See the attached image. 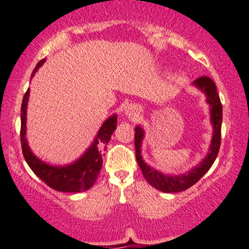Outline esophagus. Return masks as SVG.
<instances>
[{
    "label": "esophagus",
    "instance_id": "1",
    "mask_svg": "<svg viewBox=\"0 0 249 249\" xmlns=\"http://www.w3.org/2000/svg\"><path fill=\"white\" fill-rule=\"evenodd\" d=\"M125 112H126L128 117H137L138 114H139V112H138V109L133 106H128L127 108L125 109Z\"/></svg>",
    "mask_w": 249,
    "mask_h": 249
}]
</instances>
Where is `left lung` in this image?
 I'll use <instances>...</instances> for the list:
<instances>
[{
    "instance_id": "left-lung-1",
    "label": "left lung",
    "mask_w": 249,
    "mask_h": 249,
    "mask_svg": "<svg viewBox=\"0 0 249 249\" xmlns=\"http://www.w3.org/2000/svg\"><path fill=\"white\" fill-rule=\"evenodd\" d=\"M199 89L206 94L207 102L210 106V119L213 127V139L210 143L208 155L204 157L202 162L199 165L195 166L191 170L188 174L180 176H168L161 174L157 170L150 168L143 162L142 156H141V141L143 139V130L142 127L135 126L134 131V146H135V157L139 164L142 175L148 184L152 185L156 190L164 192V193H177L187 190L193 186L195 182H197L204 175L208 172L212 165L215 162L217 155L219 152V146H221V127L223 119V108L221 100H219L218 93H217L216 85L209 77H200L193 83Z\"/></svg>"
}]
</instances>
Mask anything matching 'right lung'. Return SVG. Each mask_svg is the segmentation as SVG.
<instances>
[{
    "mask_svg": "<svg viewBox=\"0 0 249 249\" xmlns=\"http://www.w3.org/2000/svg\"><path fill=\"white\" fill-rule=\"evenodd\" d=\"M46 59H41L34 69L32 77L36 74L41 65ZM30 95V88L25 93L21 102V125H20V142L21 150L25 161L32 171L45 184L53 190L59 192H69V193H78V192L87 191L95 184L103 164L102 149L106 150L107 143L111 139V134L116 130L117 125V116L112 115L103 123V125L97 132L95 140L88 148L87 152L79 160L65 166H53L45 163L31 152L27 144L26 135V108Z\"/></svg>",
    "mask_w": 249,
    "mask_h": 249,
    "instance_id": "1",
    "label": "right lung"
}]
</instances>
